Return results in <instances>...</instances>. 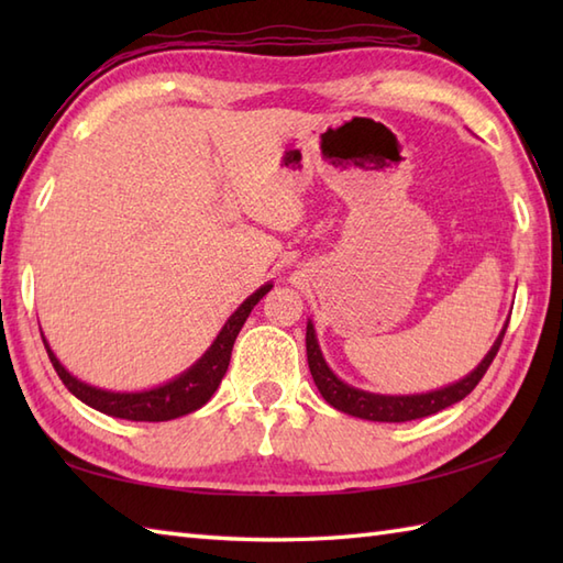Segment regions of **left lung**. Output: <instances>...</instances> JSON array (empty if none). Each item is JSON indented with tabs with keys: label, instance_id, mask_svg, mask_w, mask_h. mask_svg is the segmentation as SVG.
Segmentation results:
<instances>
[{
	"label": "left lung",
	"instance_id": "8db88e82",
	"mask_svg": "<svg viewBox=\"0 0 563 563\" xmlns=\"http://www.w3.org/2000/svg\"><path fill=\"white\" fill-rule=\"evenodd\" d=\"M506 329L498 333L496 343L492 345V351L486 353L484 361L476 365L470 375L464 379L454 382L450 387H442L435 391H426V394H411V397H387V394H373V391H363L355 389L351 385H345L336 375L331 373V367L327 365L324 355L319 351L317 343V333L312 321H307V363H309V373L314 377V385L321 391L333 409H339L349 416L365 418V421H379V423H404V421H416V418H423L430 413H438L448 406L462 401L466 394H470L479 379L486 375L488 365L494 363V357L500 349V341L506 336Z\"/></svg>",
	"mask_w": 563,
	"mask_h": 563
}]
</instances>
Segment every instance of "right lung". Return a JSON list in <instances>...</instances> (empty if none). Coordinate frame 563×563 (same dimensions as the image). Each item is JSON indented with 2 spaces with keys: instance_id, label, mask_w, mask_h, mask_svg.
<instances>
[{
  "instance_id": "obj_1",
  "label": "right lung",
  "mask_w": 563,
  "mask_h": 563,
  "mask_svg": "<svg viewBox=\"0 0 563 563\" xmlns=\"http://www.w3.org/2000/svg\"><path fill=\"white\" fill-rule=\"evenodd\" d=\"M271 288H273L271 283L263 285V288H258L254 295L246 297V300L239 305L236 312L227 319V324L218 333V339L212 341L210 349L202 353V357L196 365H190L186 373H181L172 382H166V385L147 389V391H109V389L91 387L87 382H81L67 373L63 363H59L55 353L51 351L45 336H43V343H45L47 357H51V363L55 367V373L59 375V379H63V385L75 394L79 401L91 406V409L113 418H125V421H150V423L172 421V418L186 416L210 401L214 389L220 387L227 367H230V357H232V349L239 331H242L251 309L261 302V297Z\"/></svg>"
}]
</instances>
